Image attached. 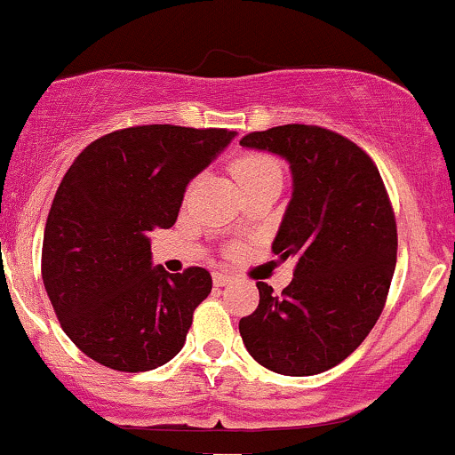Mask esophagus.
<instances>
[{"mask_svg": "<svg viewBox=\"0 0 455 455\" xmlns=\"http://www.w3.org/2000/svg\"><path fill=\"white\" fill-rule=\"evenodd\" d=\"M212 280H213V286H227L233 278L228 274H220V271H216V274L212 275Z\"/></svg>", "mask_w": 455, "mask_h": 455, "instance_id": "1", "label": "esophagus"}]
</instances>
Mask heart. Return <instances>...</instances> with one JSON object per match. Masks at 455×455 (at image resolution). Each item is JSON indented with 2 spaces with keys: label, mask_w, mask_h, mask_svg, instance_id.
Returning a JSON list of instances; mask_svg holds the SVG:
<instances>
[{
  "label": "heart",
  "mask_w": 455,
  "mask_h": 455,
  "mask_svg": "<svg viewBox=\"0 0 455 455\" xmlns=\"http://www.w3.org/2000/svg\"><path fill=\"white\" fill-rule=\"evenodd\" d=\"M235 180L242 188L254 186L265 180H280V164L271 156L265 154H245L237 158L231 166Z\"/></svg>",
  "instance_id": "1"
}]
</instances>
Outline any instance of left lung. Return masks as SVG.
I'll use <instances>...</instances> for the list:
<instances>
[{"mask_svg": "<svg viewBox=\"0 0 455 455\" xmlns=\"http://www.w3.org/2000/svg\"><path fill=\"white\" fill-rule=\"evenodd\" d=\"M239 145L289 162L293 195L271 250L297 259L282 295L259 282L242 340L271 372H325L365 340L387 299L398 233L383 180L362 148L318 126H275Z\"/></svg>", "mask_w": 455, "mask_h": 455, "instance_id": "left-lung-1", "label": "left lung"}]
</instances>
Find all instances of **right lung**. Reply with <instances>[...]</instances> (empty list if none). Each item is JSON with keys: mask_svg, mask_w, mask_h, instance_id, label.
<instances>
[{"mask_svg": "<svg viewBox=\"0 0 455 455\" xmlns=\"http://www.w3.org/2000/svg\"><path fill=\"white\" fill-rule=\"evenodd\" d=\"M235 134L169 124L117 130L68 169L46 218L43 280L66 336L93 362L148 372L181 351L212 275L154 267L149 231L173 227L188 184Z\"/></svg>", "mask_w": 455, "mask_h": 455, "instance_id": "right-lung-1", "label": "right lung"}]
</instances>
